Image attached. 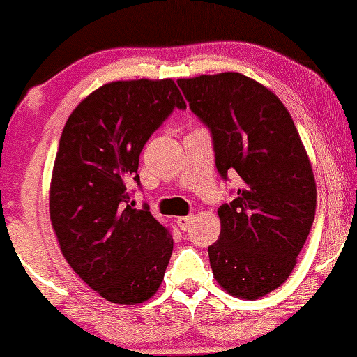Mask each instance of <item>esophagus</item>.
Masks as SVG:
<instances>
[{
  "mask_svg": "<svg viewBox=\"0 0 357 357\" xmlns=\"http://www.w3.org/2000/svg\"><path fill=\"white\" fill-rule=\"evenodd\" d=\"M177 225L180 227V230L187 231L192 225V217H178L177 218Z\"/></svg>",
  "mask_w": 357,
  "mask_h": 357,
  "instance_id": "obj_1",
  "label": "esophagus"
}]
</instances>
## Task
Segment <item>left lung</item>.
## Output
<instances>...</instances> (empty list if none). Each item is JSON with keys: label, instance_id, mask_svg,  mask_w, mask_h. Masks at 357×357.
Masks as SVG:
<instances>
[{"label": "left lung", "instance_id": "1", "mask_svg": "<svg viewBox=\"0 0 357 357\" xmlns=\"http://www.w3.org/2000/svg\"><path fill=\"white\" fill-rule=\"evenodd\" d=\"M177 84L210 129L218 174L241 178L235 199L218 208L213 276L233 296L258 300L288 280L313 225L316 182L305 145L283 102L243 74Z\"/></svg>", "mask_w": 357, "mask_h": 357}]
</instances>
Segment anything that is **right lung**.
Here are the masks:
<instances>
[{"label":"right lung","instance_id":"right-lung-1","mask_svg":"<svg viewBox=\"0 0 357 357\" xmlns=\"http://www.w3.org/2000/svg\"><path fill=\"white\" fill-rule=\"evenodd\" d=\"M172 79L100 86L66 122L52 169L50 215L69 266L107 301L137 305L157 293L174 250L169 228L134 208L139 157L174 109Z\"/></svg>","mask_w":357,"mask_h":357}]
</instances>
